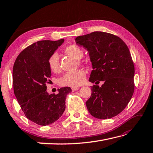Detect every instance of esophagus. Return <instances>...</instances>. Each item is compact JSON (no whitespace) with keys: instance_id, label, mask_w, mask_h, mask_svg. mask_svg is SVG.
I'll return each mask as SVG.
<instances>
[{"instance_id":"34e87169","label":"esophagus","mask_w":153,"mask_h":153,"mask_svg":"<svg viewBox=\"0 0 153 153\" xmlns=\"http://www.w3.org/2000/svg\"><path fill=\"white\" fill-rule=\"evenodd\" d=\"M71 89H72L73 92H75V91H76V90H79V88H78V87H76V86H73L72 88H71Z\"/></svg>"}]
</instances>
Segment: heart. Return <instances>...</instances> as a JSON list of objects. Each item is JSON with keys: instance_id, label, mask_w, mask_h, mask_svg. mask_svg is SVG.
Wrapping results in <instances>:
<instances>
[{"instance_id": "b5f03b06", "label": "heart", "mask_w": 153, "mask_h": 153, "mask_svg": "<svg viewBox=\"0 0 153 153\" xmlns=\"http://www.w3.org/2000/svg\"><path fill=\"white\" fill-rule=\"evenodd\" d=\"M67 55L76 59H79V63L82 64L83 62L80 59L83 57V49L79 45L72 44L68 45L64 49ZM48 65L53 73H57L61 70L59 56L57 53H52L48 59ZM86 79V72L84 69L80 68L73 72L67 73L59 79V84L63 86H78L85 82Z\"/></svg>"}]
</instances>
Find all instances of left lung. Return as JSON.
Here are the masks:
<instances>
[{"label":"left lung","instance_id":"1","mask_svg":"<svg viewBox=\"0 0 153 153\" xmlns=\"http://www.w3.org/2000/svg\"><path fill=\"white\" fill-rule=\"evenodd\" d=\"M88 50L93 70L89 81L92 86L86 105L89 113L100 120L116 116L128 104L135 89V67L128 47L114 34L94 32L75 39Z\"/></svg>","mask_w":153,"mask_h":153}]
</instances>
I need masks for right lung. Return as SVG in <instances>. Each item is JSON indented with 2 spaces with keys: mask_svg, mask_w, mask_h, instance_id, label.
<instances>
[{
  "mask_svg": "<svg viewBox=\"0 0 153 153\" xmlns=\"http://www.w3.org/2000/svg\"><path fill=\"white\" fill-rule=\"evenodd\" d=\"M63 42L61 39L33 43L20 52L13 66L16 98L27 119L39 126L51 124L61 117L67 95L71 91L70 87L61 88L57 94L46 91L51 76L48 59Z\"/></svg>",
  "mask_w": 153,
  "mask_h": 153,
  "instance_id": "obj_1",
  "label": "right lung"
}]
</instances>
